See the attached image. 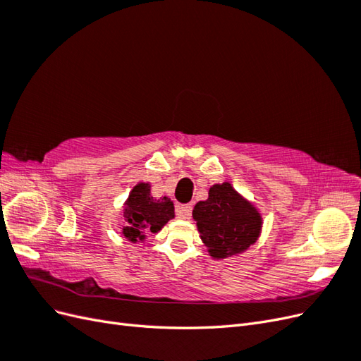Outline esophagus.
I'll return each mask as SVG.
<instances>
[{
  "mask_svg": "<svg viewBox=\"0 0 361 361\" xmlns=\"http://www.w3.org/2000/svg\"><path fill=\"white\" fill-rule=\"evenodd\" d=\"M176 214L182 220H190L192 215V206L191 204H179L176 206Z\"/></svg>",
  "mask_w": 361,
  "mask_h": 361,
  "instance_id": "34e87169",
  "label": "esophagus"
}]
</instances>
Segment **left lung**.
I'll use <instances>...</instances> for the list:
<instances>
[{"label": "left lung", "mask_w": 361, "mask_h": 361, "mask_svg": "<svg viewBox=\"0 0 361 361\" xmlns=\"http://www.w3.org/2000/svg\"><path fill=\"white\" fill-rule=\"evenodd\" d=\"M192 216L202 243L215 260L243 255L256 244L264 226L255 203L228 182L212 185L207 199L195 203Z\"/></svg>", "instance_id": "left-lung-1"}]
</instances>
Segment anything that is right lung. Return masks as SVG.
Here are the masks:
<instances>
[{
    "label": "right lung",
    "mask_w": 361,
    "mask_h": 361,
    "mask_svg": "<svg viewBox=\"0 0 361 361\" xmlns=\"http://www.w3.org/2000/svg\"><path fill=\"white\" fill-rule=\"evenodd\" d=\"M149 182H138L123 203L122 235L133 244L145 243L149 233H158L174 218V204L170 197H152Z\"/></svg>",
    "instance_id": "obj_1"
}]
</instances>
